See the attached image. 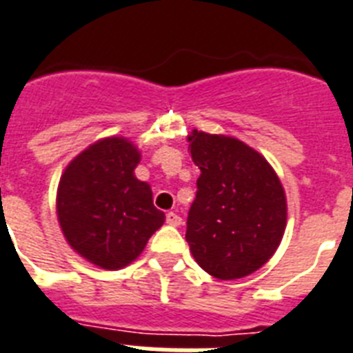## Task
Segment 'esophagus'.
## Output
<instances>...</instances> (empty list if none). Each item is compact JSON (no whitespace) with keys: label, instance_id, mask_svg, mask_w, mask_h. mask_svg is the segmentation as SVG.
Wrapping results in <instances>:
<instances>
[{"label":"esophagus","instance_id":"esophagus-1","mask_svg":"<svg viewBox=\"0 0 353 353\" xmlns=\"http://www.w3.org/2000/svg\"><path fill=\"white\" fill-rule=\"evenodd\" d=\"M167 224L168 226H181L183 224V219L174 212H168L167 213Z\"/></svg>","mask_w":353,"mask_h":353}]
</instances>
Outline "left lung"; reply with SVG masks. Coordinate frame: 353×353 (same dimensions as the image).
<instances>
[{
    "label": "left lung",
    "mask_w": 353,
    "mask_h": 353,
    "mask_svg": "<svg viewBox=\"0 0 353 353\" xmlns=\"http://www.w3.org/2000/svg\"><path fill=\"white\" fill-rule=\"evenodd\" d=\"M199 167L186 221L195 262L219 280L259 271L276 253L287 226V197L274 168L244 141L194 131L186 136Z\"/></svg>",
    "instance_id": "8db88e82"
}]
</instances>
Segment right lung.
<instances>
[{"label":"right lung","mask_w":353,"mask_h":353,"mask_svg":"<svg viewBox=\"0 0 353 353\" xmlns=\"http://www.w3.org/2000/svg\"><path fill=\"white\" fill-rule=\"evenodd\" d=\"M140 149L109 136L68 163L57 188V221L70 248L100 269L134 262L165 213L152 203L150 185L134 176Z\"/></svg>","instance_id":"right-lung-1"}]
</instances>
